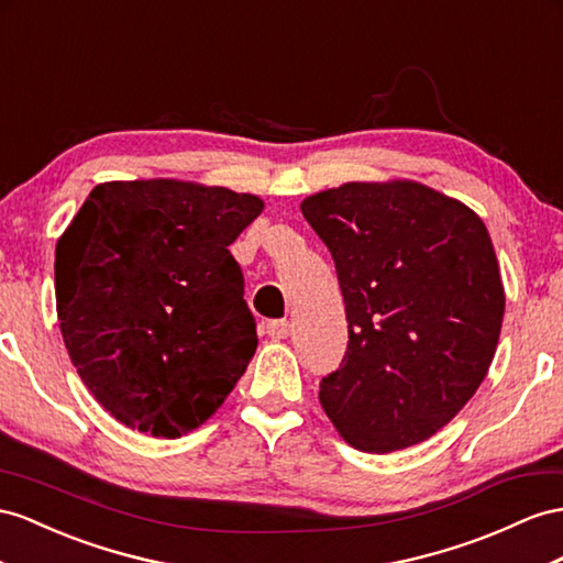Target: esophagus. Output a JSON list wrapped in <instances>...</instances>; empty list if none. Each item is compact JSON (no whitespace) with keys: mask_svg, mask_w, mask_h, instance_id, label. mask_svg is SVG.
<instances>
[{"mask_svg":"<svg viewBox=\"0 0 563 563\" xmlns=\"http://www.w3.org/2000/svg\"><path fill=\"white\" fill-rule=\"evenodd\" d=\"M290 330H292V325H290V321H287V319H276V321H268L266 323V333L273 340H285L287 335H290Z\"/></svg>","mask_w":563,"mask_h":563,"instance_id":"1","label":"esophagus"}]
</instances>
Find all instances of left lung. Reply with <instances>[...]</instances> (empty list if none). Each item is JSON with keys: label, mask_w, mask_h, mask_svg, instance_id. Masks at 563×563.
<instances>
[{"label": "left lung", "mask_w": 563, "mask_h": 563, "mask_svg": "<svg viewBox=\"0 0 563 563\" xmlns=\"http://www.w3.org/2000/svg\"><path fill=\"white\" fill-rule=\"evenodd\" d=\"M335 262L347 352L319 399L362 452L419 444L478 390L497 350L504 287L485 223L411 180L347 183L301 201Z\"/></svg>", "instance_id": "obj_1"}]
</instances>
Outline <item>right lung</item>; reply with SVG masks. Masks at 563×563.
<instances>
[{
	"label": "right lung",
	"mask_w": 563,
	"mask_h": 563,
	"mask_svg": "<svg viewBox=\"0 0 563 563\" xmlns=\"http://www.w3.org/2000/svg\"><path fill=\"white\" fill-rule=\"evenodd\" d=\"M254 195L180 180L97 185L56 242V313L70 362L113 419L180 438L252 362L256 321L230 244Z\"/></svg>",
	"instance_id": "1"
}]
</instances>
